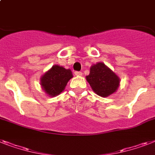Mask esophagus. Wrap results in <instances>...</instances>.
<instances>
[{
  "instance_id": "1",
  "label": "esophagus",
  "mask_w": 155,
  "mask_h": 155,
  "mask_svg": "<svg viewBox=\"0 0 155 155\" xmlns=\"http://www.w3.org/2000/svg\"><path fill=\"white\" fill-rule=\"evenodd\" d=\"M75 75H83V73H82L81 71H75Z\"/></svg>"
}]
</instances>
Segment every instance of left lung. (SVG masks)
Returning <instances> with one entry per match:
<instances>
[{
    "label": "left lung",
    "mask_w": 155,
    "mask_h": 155,
    "mask_svg": "<svg viewBox=\"0 0 155 155\" xmlns=\"http://www.w3.org/2000/svg\"><path fill=\"white\" fill-rule=\"evenodd\" d=\"M87 80L98 95L107 97L118 89L119 79L104 63H98L91 67Z\"/></svg>",
    "instance_id": "obj_1"
}]
</instances>
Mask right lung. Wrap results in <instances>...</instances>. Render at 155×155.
Masks as SVG:
<instances>
[{"instance_id": "right-lung-1", "label": "right lung", "mask_w": 155, "mask_h": 155, "mask_svg": "<svg viewBox=\"0 0 155 155\" xmlns=\"http://www.w3.org/2000/svg\"><path fill=\"white\" fill-rule=\"evenodd\" d=\"M70 69L54 65L41 78V86L50 96H56L64 90L69 80L72 78Z\"/></svg>"}]
</instances>
